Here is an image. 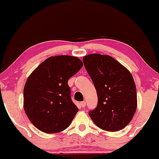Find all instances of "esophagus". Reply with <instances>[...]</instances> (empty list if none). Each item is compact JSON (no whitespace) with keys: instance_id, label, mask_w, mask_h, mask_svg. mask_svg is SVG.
Segmentation results:
<instances>
[{"instance_id":"obj_1","label":"esophagus","mask_w":159,"mask_h":159,"mask_svg":"<svg viewBox=\"0 0 159 159\" xmlns=\"http://www.w3.org/2000/svg\"><path fill=\"white\" fill-rule=\"evenodd\" d=\"M81 106L82 107H84L86 106V102H85V101L81 102Z\"/></svg>"}]
</instances>
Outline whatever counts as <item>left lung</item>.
Returning a JSON list of instances; mask_svg holds the SVG:
<instances>
[{"label":"left lung","mask_w":159,"mask_h":159,"mask_svg":"<svg viewBox=\"0 0 159 159\" xmlns=\"http://www.w3.org/2000/svg\"><path fill=\"white\" fill-rule=\"evenodd\" d=\"M83 62L98 96L97 106L89 116L103 130H121L130 123L137 108L136 86L132 74L109 55L91 54L84 57Z\"/></svg>","instance_id":"left-lung-1"}]
</instances>
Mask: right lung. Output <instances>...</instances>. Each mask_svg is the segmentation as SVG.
Returning a JSON list of instances; mask_svg holds the SVG:
<instances>
[{
    "label": "right lung",
    "instance_id": "obj_1",
    "mask_svg": "<svg viewBox=\"0 0 159 159\" xmlns=\"http://www.w3.org/2000/svg\"><path fill=\"white\" fill-rule=\"evenodd\" d=\"M83 63L77 57H50L27 78L24 88V109L33 125L48 134L69 126L78 108L71 99L68 80Z\"/></svg>",
    "mask_w": 159,
    "mask_h": 159
}]
</instances>
